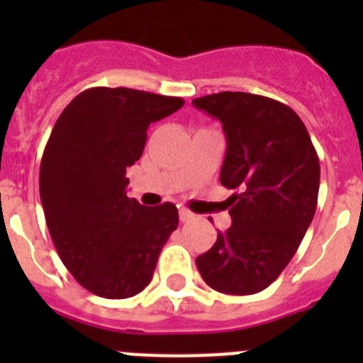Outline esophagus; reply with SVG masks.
I'll list each match as a JSON object with an SVG mask.
<instances>
[{
	"mask_svg": "<svg viewBox=\"0 0 363 363\" xmlns=\"http://www.w3.org/2000/svg\"><path fill=\"white\" fill-rule=\"evenodd\" d=\"M194 220V213H191L189 209H179V221H184V223H187V221H192Z\"/></svg>",
	"mask_w": 363,
	"mask_h": 363,
	"instance_id": "obj_1",
	"label": "esophagus"
}]
</instances>
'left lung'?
Segmentation results:
<instances>
[{"label":"left lung","instance_id":"obj_1","mask_svg":"<svg viewBox=\"0 0 363 363\" xmlns=\"http://www.w3.org/2000/svg\"><path fill=\"white\" fill-rule=\"evenodd\" d=\"M192 105L221 121L227 152L220 182L233 225L196 258L218 293L255 294L287 267L313 221L320 160L296 112L265 96L218 92Z\"/></svg>","mask_w":363,"mask_h":363}]
</instances>
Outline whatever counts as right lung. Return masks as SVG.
I'll list each match as a JSON object with an SVG mask.
<instances>
[{
  "label": "right lung",
  "mask_w": 363,
  "mask_h": 363,
  "mask_svg": "<svg viewBox=\"0 0 363 363\" xmlns=\"http://www.w3.org/2000/svg\"><path fill=\"white\" fill-rule=\"evenodd\" d=\"M184 99L134 89L92 86L60 114L40 167L45 220L63 265L92 294L142 293L178 227L172 203L145 207L127 196V167L143 152L147 129Z\"/></svg>",
  "instance_id": "right-lung-1"
}]
</instances>
